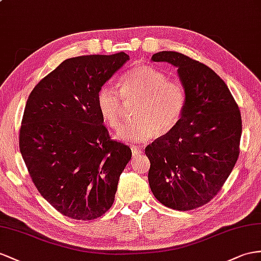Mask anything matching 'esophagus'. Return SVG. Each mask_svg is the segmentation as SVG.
Listing matches in <instances>:
<instances>
[{
    "instance_id": "1",
    "label": "esophagus",
    "mask_w": 261,
    "mask_h": 261,
    "mask_svg": "<svg viewBox=\"0 0 261 261\" xmlns=\"http://www.w3.org/2000/svg\"><path fill=\"white\" fill-rule=\"evenodd\" d=\"M131 151H132V156L135 159H137L142 153V149L139 148V146H136V145L131 146Z\"/></svg>"
}]
</instances>
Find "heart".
I'll return each instance as SVG.
<instances>
[{"label": "heart", "instance_id": "heart-1", "mask_svg": "<svg viewBox=\"0 0 261 261\" xmlns=\"http://www.w3.org/2000/svg\"><path fill=\"white\" fill-rule=\"evenodd\" d=\"M120 92L110 85L100 87L97 107L107 125L116 129L121 122L123 100L138 101L133 117L138 121L124 124L115 138L124 142H146L156 133L166 135L181 120L186 92L181 83L168 80L164 72L150 65H137L120 80Z\"/></svg>", "mask_w": 261, "mask_h": 261}]
</instances>
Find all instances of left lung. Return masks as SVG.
<instances>
[{"instance_id": "obj_1", "label": "left lung", "mask_w": 261, "mask_h": 261, "mask_svg": "<svg viewBox=\"0 0 261 261\" xmlns=\"http://www.w3.org/2000/svg\"><path fill=\"white\" fill-rule=\"evenodd\" d=\"M151 61L176 67L186 106L175 128L145 148L149 184L164 206L191 211L208 203L235 166L242 116L228 87L208 66L168 50Z\"/></svg>"}]
</instances>
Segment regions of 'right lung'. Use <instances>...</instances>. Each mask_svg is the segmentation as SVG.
<instances>
[{
	"mask_svg": "<svg viewBox=\"0 0 261 261\" xmlns=\"http://www.w3.org/2000/svg\"><path fill=\"white\" fill-rule=\"evenodd\" d=\"M129 59L123 51L66 59L26 102L19 150L38 192L67 217L103 215L131 160L129 146L110 139L97 107L100 87Z\"/></svg>",
	"mask_w": 261,
	"mask_h": 261,
	"instance_id": "add662e5",
	"label": "right lung"
}]
</instances>
